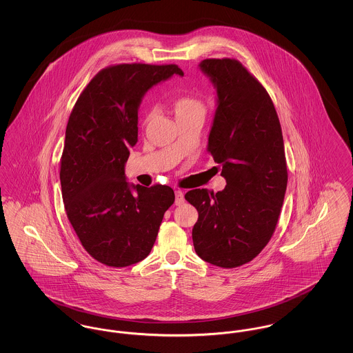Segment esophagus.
Segmentation results:
<instances>
[{
    "instance_id": "obj_1",
    "label": "esophagus",
    "mask_w": 353,
    "mask_h": 353,
    "mask_svg": "<svg viewBox=\"0 0 353 353\" xmlns=\"http://www.w3.org/2000/svg\"><path fill=\"white\" fill-rule=\"evenodd\" d=\"M174 196H176V205H180V203H183L184 202V192L183 190H180V189H176L174 190Z\"/></svg>"
}]
</instances>
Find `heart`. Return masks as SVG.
I'll return each mask as SVG.
<instances>
[{"mask_svg": "<svg viewBox=\"0 0 353 353\" xmlns=\"http://www.w3.org/2000/svg\"><path fill=\"white\" fill-rule=\"evenodd\" d=\"M174 112H176L177 118L189 115V114H197V112L203 114V105H202L201 101L196 98L183 97L174 101ZM151 117L152 114L150 115V118Z\"/></svg>", "mask_w": 353, "mask_h": 353, "instance_id": "heart-1", "label": "heart"}]
</instances>
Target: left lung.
I'll list each match as a JSON object with an SVG mask.
<instances>
[{"label": "left lung", "instance_id": "left-lung-1", "mask_svg": "<svg viewBox=\"0 0 353 353\" xmlns=\"http://www.w3.org/2000/svg\"><path fill=\"white\" fill-rule=\"evenodd\" d=\"M199 68L217 92L208 152L226 186L193 189L185 199L199 212L197 255L233 269L262 252L275 230L287 188L283 136L268 91L238 61L203 59Z\"/></svg>", "mask_w": 353, "mask_h": 353}]
</instances>
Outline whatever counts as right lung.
I'll list each match as a JSON object with an SVG mask.
<instances>
[{"instance_id":"right-lung-1","label":"right lung","mask_w":353,"mask_h":353,"mask_svg":"<svg viewBox=\"0 0 353 353\" xmlns=\"http://www.w3.org/2000/svg\"><path fill=\"white\" fill-rule=\"evenodd\" d=\"M173 75L184 72L176 65L104 68L68 118L59 173L63 203L85 252L103 265L125 268L147 258L174 202L167 185L145 188L125 176L143 97Z\"/></svg>"}]
</instances>
